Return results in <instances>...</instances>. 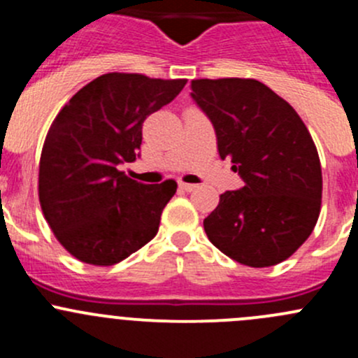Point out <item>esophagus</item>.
I'll return each mask as SVG.
<instances>
[{
  "label": "esophagus",
  "mask_w": 358,
  "mask_h": 358,
  "mask_svg": "<svg viewBox=\"0 0 358 358\" xmlns=\"http://www.w3.org/2000/svg\"><path fill=\"white\" fill-rule=\"evenodd\" d=\"M180 189L185 190V192H194V190L197 189V185H194V183H185V182H180L178 183Z\"/></svg>",
  "instance_id": "obj_1"
}]
</instances>
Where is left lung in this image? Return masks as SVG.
I'll return each instance as SVG.
<instances>
[{"label": "left lung", "instance_id": "left-lung-1", "mask_svg": "<svg viewBox=\"0 0 358 358\" xmlns=\"http://www.w3.org/2000/svg\"><path fill=\"white\" fill-rule=\"evenodd\" d=\"M190 96L208 115L222 159L244 185L227 190L204 220L208 239L248 266L287 259L320 213L322 169L296 110L256 79H194Z\"/></svg>", "mask_w": 358, "mask_h": 358}]
</instances>
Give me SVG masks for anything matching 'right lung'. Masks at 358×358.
Wrapping results in <instances>:
<instances>
[{
    "label": "right lung",
    "mask_w": 358,
    "mask_h": 358,
    "mask_svg": "<svg viewBox=\"0 0 358 358\" xmlns=\"http://www.w3.org/2000/svg\"><path fill=\"white\" fill-rule=\"evenodd\" d=\"M185 83L109 72L59 112L39 161V202L50 229L74 258L114 265L156 237L176 182L145 185L119 166L140 156L143 121Z\"/></svg>",
    "instance_id": "add662e5"
}]
</instances>
